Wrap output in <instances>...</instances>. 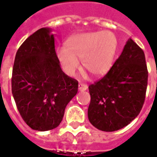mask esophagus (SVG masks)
Returning <instances> with one entry per match:
<instances>
[{
    "label": "esophagus",
    "instance_id": "1",
    "mask_svg": "<svg viewBox=\"0 0 157 157\" xmlns=\"http://www.w3.org/2000/svg\"><path fill=\"white\" fill-rule=\"evenodd\" d=\"M78 87L80 91H86V89L88 88L87 85H86V84H84V83H79Z\"/></svg>",
    "mask_w": 157,
    "mask_h": 157
}]
</instances>
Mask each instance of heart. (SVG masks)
I'll return each instance as SVG.
<instances>
[{"mask_svg": "<svg viewBox=\"0 0 157 157\" xmlns=\"http://www.w3.org/2000/svg\"><path fill=\"white\" fill-rule=\"evenodd\" d=\"M116 48L117 39L113 33H82L70 37L65 47L58 49L57 57L67 75H74L81 59L82 68L95 76H102L112 66Z\"/></svg>", "mask_w": 157, "mask_h": 157, "instance_id": "1", "label": "heart"}]
</instances>
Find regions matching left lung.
I'll use <instances>...</instances> for the list:
<instances>
[{"instance_id": "left-lung-1", "label": "left lung", "mask_w": 157, "mask_h": 157, "mask_svg": "<svg viewBox=\"0 0 157 157\" xmlns=\"http://www.w3.org/2000/svg\"><path fill=\"white\" fill-rule=\"evenodd\" d=\"M148 71L144 51L129 39L120 56L101 80L89 86L88 119L102 131L124 128L140 112Z\"/></svg>"}]
</instances>
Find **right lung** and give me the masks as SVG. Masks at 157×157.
Returning a JSON list of instances; mask_svg holds the SVG:
<instances>
[{
    "mask_svg": "<svg viewBox=\"0 0 157 157\" xmlns=\"http://www.w3.org/2000/svg\"><path fill=\"white\" fill-rule=\"evenodd\" d=\"M50 33L43 28L29 36L17 52L12 69L17 108L26 124L38 131L58 127L78 91V82L61 70Z\"/></svg>",
    "mask_w": 157,
    "mask_h": 157,
    "instance_id": "add662e5",
    "label": "right lung"
}]
</instances>
